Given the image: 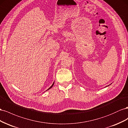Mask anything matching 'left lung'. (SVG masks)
Wrapping results in <instances>:
<instances>
[{"mask_svg": "<svg viewBox=\"0 0 128 128\" xmlns=\"http://www.w3.org/2000/svg\"><path fill=\"white\" fill-rule=\"evenodd\" d=\"M108 86H109V85H108Z\"/></svg>", "mask_w": 128, "mask_h": 128, "instance_id": "obj_1", "label": "left lung"}]
</instances>
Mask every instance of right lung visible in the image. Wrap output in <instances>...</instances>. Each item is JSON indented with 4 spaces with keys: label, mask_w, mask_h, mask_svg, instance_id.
Returning <instances> with one entry per match:
<instances>
[{
    "label": "right lung",
    "mask_w": 128,
    "mask_h": 128,
    "mask_svg": "<svg viewBox=\"0 0 128 128\" xmlns=\"http://www.w3.org/2000/svg\"><path fill=\"white\" fill-rule=\"evenodd\" d=\"M54 82H53V84H52V86H50V87H49V88H48V90H50V88H52V86H54Z\"/></svg>",
    "instance_id": "right-lung-1"
}]
</instances>
